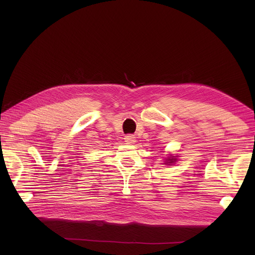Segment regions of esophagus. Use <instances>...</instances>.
Wrapping results in <instances>:
<instances>
[{
  "instance_id": "34e87169",
  "label": "esophagus",
  "mask_w": 255,
  "mask_h": 255,
  "mask_svg": "<svg viewBox=\"0 0 255 255\" xmlns=\"http://www.w3.org/2000/svg\"><path fill=\"white\" fill-rule=\"evenodd\" d=\"M136 141V139H135V137L133 136V135H127V136H125V142L127 143V144H132V143H134Z\"/></svg>"
}]
</instances>
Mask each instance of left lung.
<instances>
[{
    "mask_svg": "<svg viewBox=\"0 0 255 255\" xmlns=\"http://www.w3.org/2000/svg\"><path fill=\"white\" fill-rule=\"evenodd\" d=\"M176 160H177L176 158H173V157L171 156V157L167 158V160H166V162H165V163H167V164H168V163H173V162H176Z\"/></svg>",
    "mask_w": 255,
    "mask_h": 255,
    "instance_id": "8db88e82",
    "label": "left lung"
}]
</instances>
